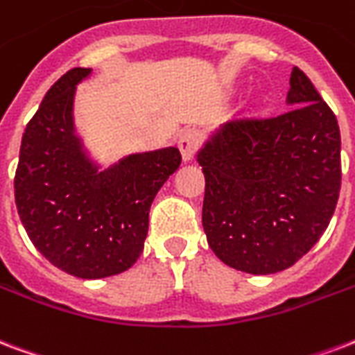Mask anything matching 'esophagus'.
<instances>
[{"label":"esophagus","instance_id":"obj_1","mask_svg":"<svg viewBox=\"0 0 355 355\" xmlns=\"http://www.w3.org/2000/svg\"><path fill=\"white\" fill-rule=\"evenodd\" d=\"M199 141H201V132L196 128H186L182 134L178 135V148H180L184 162H189L193 158L196 148L199 147Z\"/></svg>","mask_w":355,"mask_h":355}]
</instances>
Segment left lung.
Here are the masks:
<instances>
[{
  "mask_svg": "<svg viewBox=\"0 0 355 355\" xmlns=\"http://www.w3.org/2000/svg\"><path fill=\"white\" fill-rule=\"evenodd\" d=\"M286 105L277 117L221 124L197 150L208 245L245 274H277L300 261L339 199V124L297 67Z\"/></svg>",
  "mask_w": 355,
  "mask_h": 355,
  "instance_id": "8db88e82",
  "label": "left lung"
}]
</instances>
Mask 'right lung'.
Segmentation results:
<instances>
[{
	"label": "right lung",
	"instance_id": "1",
	"mask_svg": "<svg viewBox=\"0 0 355 355\" xmlns=\"http://www.w3.org/2000/svg\"><path fill=\"white\" fill-rule=\"evenodd\" d=\"M91 72L69 70L42 98L21 137L15 197L27 236L53 266L102 279L139 259L150 205L182 158L166 147L98 164L74 124L76 87Z\"/></svg>",
	"mask_w": 355,
	"mask_h": 355
}]
</instances>
